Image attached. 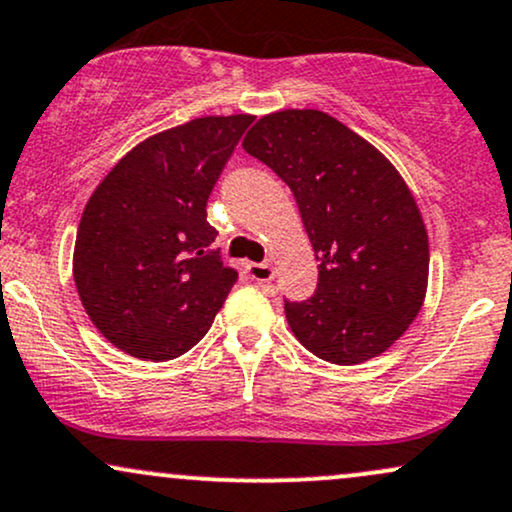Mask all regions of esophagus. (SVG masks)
<instances>
[{
    "mask_svg": "<svg viewBox=\"0 0 512 512\" xmlns=\"http://www.w3.org/2000/svg\"><path fill=\"white\" fill-rule=\"evenodd\" d=\"M246 273L256 282H270L275 278V268L270 263H246Z\"/></svg>",
    "mask_w": 512,
    "mask_h": 512,
    "instance_id": "obj_1",
    "label": "esophagus"
}]
</instances>
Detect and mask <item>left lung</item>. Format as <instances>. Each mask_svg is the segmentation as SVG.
<instances>
[{
	"mask_svg": "<svg viewBox=\"0 0 512 512\" xmlns=\"http://www.w3.org/2000/svg\"><path fill=\"white\" fill-rule=\"evenodd\" d=\"M244 150L292 189L318 261L294 338L330 364H362L402 338L424 304L429 237L412 191L369 141L318 110L261 117Z\"/></svg>",
	"mask_w": 512,
	"mask_h": 512,
	"instance_id": "left-lung-1",
	"label": "left lung"
}]
</instances>
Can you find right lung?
Listing matches in <instances>:
<instances>
[{
	"instance_id": "obj_1",
	"label": "right lung",
	"mask_w": 512,
	"mask_h": 512,
	"mask_svg": "<svg viewBox=\"0 0 512 512\" xmlns=\"http://www.w3.org/2000/svg\"><path fill=\"white\" fill-rule=\"evenodd\" d=\"M251 114L201 117L131 148L88 198L74 282L93 326L148 362L189 352L237 270L222 266L206 203Z\"/></svg>"
}]
</instances>
